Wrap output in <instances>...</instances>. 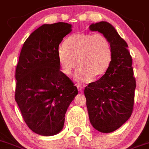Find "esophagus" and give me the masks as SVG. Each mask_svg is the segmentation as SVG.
I'll return each mask as SVG.
<instances>
[{
	"mask_svg": "<svg viewBox=\"0 0 149 149\" xmlns=\"http://www.w3.org/2000/svg\"><path fill=\"white\" fill-rule=\"evenodd\" d=\"M76 87H77L78 91H79V92H81L83 91V89H84V87L80 85V84H76Z\"/></svg>",
	"mask_w": 149,
	"mask_h": 149,
	"instance_id": "obj_1",
	"label": "esophagus"
}]
</instances>
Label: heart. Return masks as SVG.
<instances>
[{"instance_id": "b5f03b06", "label": "heart", "mask_w": 149, "mask_h": 149, "mask_svg": "<svg viewBox=\"0 0 149 149\" xmlns=\"http://www.w3.org/2000/svg\"><path fill=\"white\" fill-rule=\"evenodd\" d=\"M111 42L102 33H76L70 36L58 51V60L61 71L70 76L79 65L75 73L76 81L91 82L95 77L106 73L112 61Z\"/></svg>"}]
</instances>
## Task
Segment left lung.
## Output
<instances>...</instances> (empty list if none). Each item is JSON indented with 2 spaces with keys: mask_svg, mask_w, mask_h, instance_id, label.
Returning a JSON list of instances; mask_svg holds the SVG:
<instances>
[{
  "mask_svg": "<svg viewBox=\"0 0 149 149\" xmlns=\"http://www.w3.org/2000/svg\"><path fill=\"white\" fill-rule=\"evenodd\" d=\"M89 29L106 36L112 47L113 58L107 72L84 89L92 126L102 133H111L120 128L133 111L136 81L132 58L127 43L110 23L92 24Z\"/></svg>",
  "mask_w": 149,
  "mask_h": 149,
  "instance_id": "1",
  "label": "left lung"
}]
</instances>
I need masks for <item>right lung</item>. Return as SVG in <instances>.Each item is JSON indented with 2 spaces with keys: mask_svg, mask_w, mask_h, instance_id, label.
I'll return each instance as SVG.
<instances>
[{
  "mask_svg": "<svg viewBox=\"0 0 149 149\" xmlns=\"http://www.w3.org/2000/svg\"><path fill=\"white\" fill-rule=\"evenodd\" d=\"M72 31L64 22L43 24L23 45L15 71V101L33 132L53 136L62 130L77 88L60 70L58 46Z\"/></svg>",
  "mask_w": 149,
  "mask_h": 149,
  "instance_id": "right-lung-1",
  "label": "right lung"
}]
</instances>
